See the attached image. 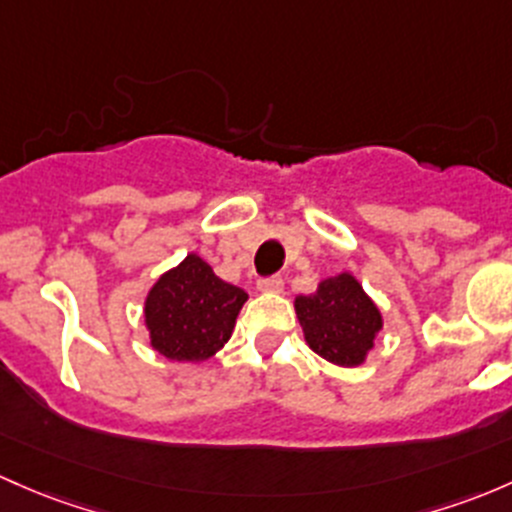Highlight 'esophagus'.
<instances>
[{"instance_id":"esophagus-1","label":"esophagus","mask_w":512,"mask_h":512,"mask_svg":"<svg viewBox=\"0 0 512 512\" xmlns=\"http://www.w3.org/2000/svg\"><path fill=\"white\" fill-rule=\"evenodd\" d=\"M257 289L265 294H279L284 289V279L279 277V274H274V277H267V279H260V282H257Z\"/></svg>"}]
</instances>
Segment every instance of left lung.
Segmentation results:
<instances>
[{
    "label": "left lung",
    "instance_id": "left-lung-1",
    "mask_svg": "<svg viewBox=\"0 0 512 512\" xmlns=\"http://www.w3.org/2000/svg\"><path fill=\"white\" fill-rule=\"evenodd\" d=\"M294 311L311 351L341 368L363 365L385 324L380 306L351 272L321 279L316 292L299 294Z\"/></svg>",
    "mask_w": 512,
    "mask_h": 512
}]
</instances>
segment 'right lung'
Masks as SVG:
<instances>
[{
  "label": "right lung",
  "mask_w": 512,
  "mask_h": 512,
  "mask_svg": "<svg viewBox=\"0 0 512 512\" xmlns=\"http://www.w3.org/2000/svg\"><path fill=\"white\" fill-rule=\"evenodd\" d=\"M245 289L223 282L196 252L166 270L144 299L149 346L176 363H203L233 336Z\"/></svg>",
  "instance_id": "obj_1"
}]
</instances>
